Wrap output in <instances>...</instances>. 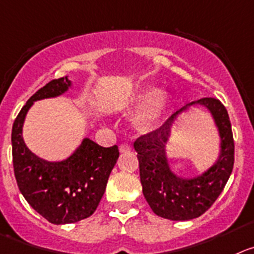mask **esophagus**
Returning a JSON list of instances; mask_svg holds the SVG:
<instances>
[{"label":"esophagus","mask_w":254,"mask_h":254,"mask_svg":"<svg viewBox=\"0 0 254 254\" xmlns=\"http://www.w3.org/2000/svg\"><path fill=\"white\" fill-rule=\"evenodd\" d=\"M130 150H131V145L129 143H124L119 146L120 153H129Z\"/></svg>","instance_id":"1"}]
</instances>
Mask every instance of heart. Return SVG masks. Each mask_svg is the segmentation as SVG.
Returning a JSON list of instances; mask_svg holds the SVG:
<instances>
[{
  "mask_svg": "<svg viewBox=\"0 0 254 254\" xmlns=\"http://www.w3.org/2000/svg\"><path fill=\"white\" fill-rule=\"evenodd\" d=\"M170 108L169 95L154 86H145L132 92L118 108L122 115L139 113L135 127L140 132H151L164 123Z\"/></svg>",
  "mask_w": 254,
  "mask_h": 254,
  "instance_id": "heart-1",
  "label": "heart"
}]
</instances>
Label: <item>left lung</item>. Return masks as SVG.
<instances>
[{"mask_svg":"<svg viewBox=\"0 0 254 254\" xmlns=\"http://www.w3.org/2000/svg\"><path fill=\"white\" fill-rule=\"evenodd\" d=\"M191 107H204L212 116L220 135V154L215 164L200 175L182 177L171 169L166 146L175 120ZM138 153L143 194L151 210L170 220H190L207 212L226 187L234 164L231 122L219 100L204 98L183 106L155 131L134 143Z\"/></svg>","mask_w":254,"mask_h":254,"instance_id":"1","label":"left lung"}]
</instances>
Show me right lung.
<instances>
[{"mask_svg": "<svg viewBox=\"0 0 254 254\" xmlns=\"http://www.w3.org/2000/svg\"><path fill=\"white\" fill-rule=\"evenodd\" d=\"M72 86L68 76L50 81L21 109L12 127L16 182L28 204L52 224H68L90 217L106 189L119 158L118 146L104 148L84 138L66 159L50 162L32 153L23 140L26 115L35 101L59 98Z\"/></svg>", "mask_w": 254, "mask_h": 254, "instance_id": "right-lung-1", "label": "right lung"}]
</instances>
